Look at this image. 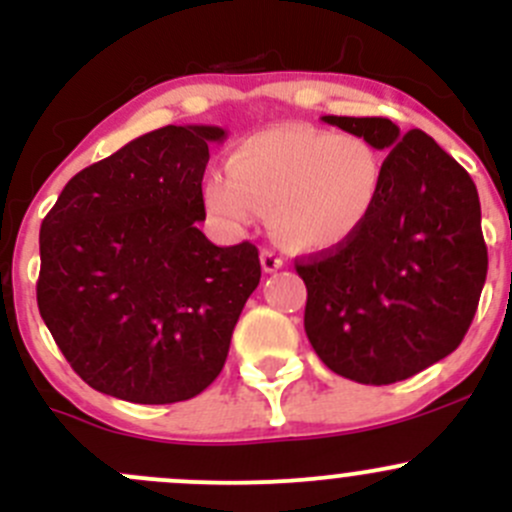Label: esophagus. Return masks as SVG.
Here are the masks:
<instances>
[{
  "mask_svg": "<svg viewBox=\"0 0 512 512\" xmlns=\"http://www.w3.org/2000/svg\"><path fill=\"white\" fill-rule=\"evenodd\" d=\"M260 262H262V270L265 272H277L282 265H285V260H282L275 250H262Z\"/></svg>",
  "mask_w": 512,
  "mask_h": 512,
  "instance_id": "34e87169",
  "label": "esophagus"
}]
</instances>
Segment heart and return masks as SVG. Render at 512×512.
<instances>
[{"label": "heart", "mask_w": 512, "mask_h": 512, "mask_svg": "<svg viewBox=\"0 0 512 512\" xmlns=\"http://www.w3.org/2000/svg\"><path fill=\"white\" fill-rule=\"evenodd\" d=\"M386 156L359 133L309 123L262 128L235 143L227 173L205 178L203 203L230 227L270 213V230L297 252L349 245L379 210Z\"/></svg>", "instance_id": "obj_1"}]
</instances>
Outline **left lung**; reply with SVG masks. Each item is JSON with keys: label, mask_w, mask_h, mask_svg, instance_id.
I'll return each instance as SVG.
<instances>
[{"label": "left lung", "mask_w": 512, "mask_h": 512, "mask_svg": "<svg viewBox=\"0 0 512 512\" xmlns=\"http://www.w3.org/2000/svg\"><path fill=\"white\" fill-rule=\"evenodd\" d=\"M386 156L379 210L349 245L297 262L304 332L319 359L359 384H394L456 352L488 272L478 190L423 131L389 118L322 116Z\"/></svg>", "instance_id": "obj_1"}]
</instances>
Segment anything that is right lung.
<instances>
[{
  "mask_svg": "<svg viewBox=\"0 0 512 512\" xmlns=\"http://www.w3.org/2000/svg\"><path fill=\"white\" fill-rule=\"evenodd\" d=\"M220 126H163L66 183L41 223L36 302L71 369L101 394L175 404L223 371L260 285L252 242L218 247L203 173Z\"/></svg>",
  "mask_w": 512,
  "mask_h": 512,
  "instance_id": "add662e5",
  "label": "right lung"
}]
</instances>
